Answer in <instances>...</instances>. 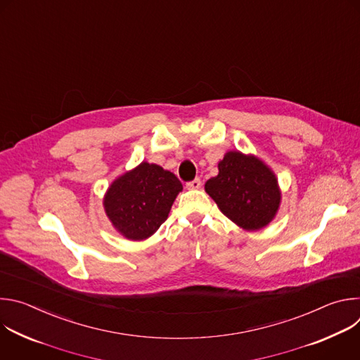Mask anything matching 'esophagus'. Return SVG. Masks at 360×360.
Here are the masks:
<instances>
[{
	"instance_id": "obj_1",
	"label": "esophagus",
	"mask_w": 360,
	"mask_h": 360,
	"mask_svg": "<svg viewBox=\"0 0 360 360\" xmlns=\"http://www.w3.org/2000/svg\"><path fill=\"white\" fill-rule=\"evenodd\" d=\"M200 185H202L200 179H199V178H195L193 181H191V182L186 184V188H188V189H199Z\"/></svg>"
}]
</instances>
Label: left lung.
Listing matches in <instances>:
<instances>
[{"instance_id": "1", "label": "left lung", "mask_w": 360, "mask_h": 360, "mask_svg": "<svg viewBox=\"0 0 360 360\" xmlns=\"http://www.w3.org/2000/svg\"><path fill=\"white\" fill-rule=\"evenodd\" d=\"M218 169L219 174L205 184V191L221 212L245 231L266 226L281 205V189L271 168L253 155L229 150Z\"/></svg>"}]
</instances>
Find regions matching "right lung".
<instances>
[{
	"instance_id": "add662e5",
	"label": "right lung",
	"mask_w": 360,
	"mask_h": 360,
	"mask_svg": "<svg viewBox=\"0 0 360 360\" xmlns=\"http://www.w3.org/2000/svg\"><path fill=\"white\" fill-rule=\"evenodd\" d=\"M181 181L155 164L142 162L117 178L104 198L114 228L131 240H143L167 221Z\"/></svg>"
}]
</instances>
